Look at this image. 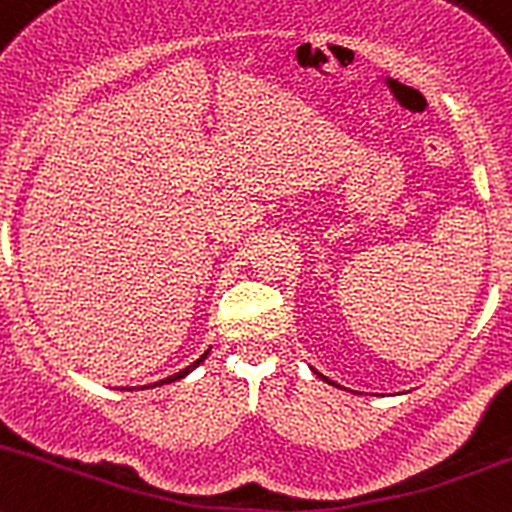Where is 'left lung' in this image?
Instances as JSON below:
<instances>
[{"instance_id": "left-lung-1", "label": "left lung", "mask_w": 512, "mask_h": 512, "mask_svg": "<svg viewBox=\"0 0 512 512\" xmlns=\"http://www.w3.org/2000/svg\"><path fill=\"white\" fill-rule=\"evenodd\" d=\"M317 375H320V372H317ZM320 377H322V375H320ZM325 380H327V377H325Z\"/></svg>"}]
</instances>
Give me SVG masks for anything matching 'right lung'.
<instances>
[{
	"label": "right lung",
	"mask_w": 512,
	"mask_h": 512,
	"mask_svg": "<svg viewBox=\"0 0 512 512\" xmlns=\"http://www.w3.org/2000/svg\"><path fill=\"white\" fill-rule=\"evenodd\" d=\"M207 352H210V350H207ZM207 352H205V355H202V357H200V360H195V362H192V365H187V367H185V370L175 372V375L165 377V380L155 382V385H165V382H175V380H180V377H185V375H187V372H190V370H195V367H197V365H200V362H202V360H205V357H207Z\"/></svg>",
	"instance_id": "right-lung-1"
}]
</instances>
